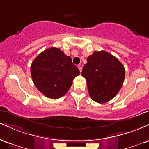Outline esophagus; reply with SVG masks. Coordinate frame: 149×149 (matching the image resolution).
I'll list each match as a JSON object with an SVG mask.
<instances>
[{
    "mask_svg": "<svg viewBox=\"0 0 149 149\" xmlns=\"http://www.w3.org/2000/svg\"><path fill=\"white\" fill-rule=\"evenodd\" d=\"M78 69H79V70H80V72H81V71H82V65H80V64H79V65L78 66Z\"/></svg>",
    "mask_w": 149,
    "mask_h": 149,
    "instance_id": "1",
    "label": "esophagus"
}]
</instances>
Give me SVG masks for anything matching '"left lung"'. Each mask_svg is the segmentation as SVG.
Wrapping results in <instances>:
<instances>
[{
    "label": "left lung",
    "instance_id": "8db88e82",
    "mask_svg": "<svg viewBox=\"0 0 149 149\" xmlns=\"http://www.w3.org/2000/svg\"><path fill=\"white\" fill-rule=\"evenodd\" d=\"M82 76L87 80L93 101L105 103L112 99L124 81L125 69L116 57L106 51H95L87 57Z\"/></svg>",
    "mask_w": 149,
    "mask_h": 149
}]
</instances>
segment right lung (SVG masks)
<instances>
[{"instance_id": "obj_1", "label": "right lung", "mask_w": 149, "mask_h": 149, "mask_svg": "<svg viewBox=\"0 0 149 149\" xmlns=\"http://www.w3.org/2000/svg\"><path fill=\"white\" fill-rule=\"evenodd\" d=\"M33 82L44 96L51 98L63 96L72 85L80 71L72 60L57 48H50L39 54L30 67Z\"/></svg>"}]
</instances>
